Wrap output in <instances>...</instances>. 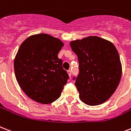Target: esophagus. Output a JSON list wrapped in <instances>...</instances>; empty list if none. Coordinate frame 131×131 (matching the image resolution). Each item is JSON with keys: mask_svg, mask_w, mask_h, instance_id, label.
<instances>
[{"mask_svg": "<svg viewBox=\"0 0 131 131\" xmlns=\"http://www.w3.org/2000/svg\"><path fill=\"white\" fill-rule=\"evenodd\" d=\"M68 72V74H69V76L71 78V71H70V70H69L67 71Z\"/></svg>", "mask_w": 131, "mask_h": 131, "instance_id": "esophagus-1", "label": "esophagus"}]
</instances>
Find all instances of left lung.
Returning a JSON list of instances; mask_svg holds the SVG:
<instances>
[{
	"instance_id": "1",
	"label": "left lung",
	"mask_w": 131,
	"mask_h": 131,
	"mask_svg": "<svg viewBox=\"0 0 131 131\" xmlns=\"http://www.w3.org/2000/svg\"><path fill=\"white\" fill-rule=\"evenodd\" d=\"M77 55L79 73L73 78L82 102L90 106L104 103L115 91L122 77V64L113 44L97 36L71 42Z\"/></svg>"
}]
</instances>
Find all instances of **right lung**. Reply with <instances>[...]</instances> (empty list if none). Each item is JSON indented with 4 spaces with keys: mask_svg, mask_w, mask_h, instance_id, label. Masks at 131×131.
<instances>
[{
    "mask_svg": "<svg viewBox=\"0 0 131 131\" xmlns=\"http://www.w3.org/2000/svg\"><path fill=\"white\" fill-rule=\"evenodd\" d=\"M64 46L46 34L29 36L21 44L14 60L16 78L29 97L47 104L58 99L69 75L58 57Z\"/></svg>",
    "mask_w": 131,
    "mask_h": 131,
    "instance_id": "add662e5",
    "label": "right lung"
}]
</instances>
